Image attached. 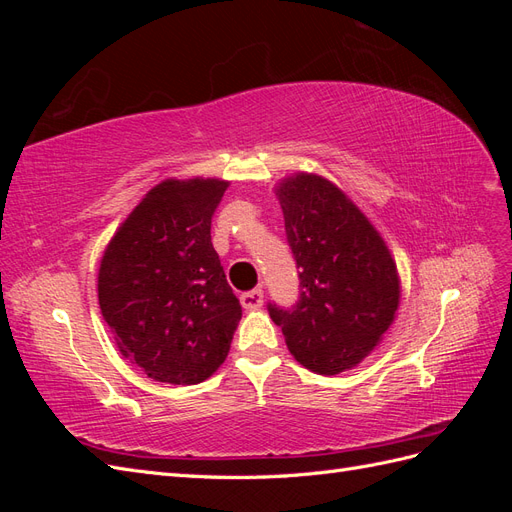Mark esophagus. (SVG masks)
I'll use <instances>...</instances> for the list:
<instances>
[{
    "instance_id": "1",
    "label": "esophagus",
    "mask_w": 512,
    "mask_h": 512,
    "mask_svg": "<svg viewBox=\"0 0 512 512\" xmlns=\"http://www.w3.org/2000/svg\"><path fill=\"white\" fill-rule=\"evenodd\" d=\"M262 303H265V292H262L260 288H254L250 292L241 294V305L245 309H258V307H262Z\"/></svg>"
}]
</instances>
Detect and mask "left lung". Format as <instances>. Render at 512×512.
Here are the masks:
<instances>
[{
	"instance_id": "obj_1",
	"label": "left lung",
	"mask_w": 512,
	"mask_h": 512,
	"mask_svg": "<svg viewBox=\"0 0 512 512\" xmlns=\"http://www.w3.org/2000/svg\"><path fill=\"white\" fill-rule=\"evenodd\" d=\"M275 192L301 297L292 309L269 303V314L294 359L333 376L359 365L393 324L397 265L374 224L329 179L297 173Z\"/></svg>"
}]
</instances>
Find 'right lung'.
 I'll return each mask as SVG.
<instances>
[{
  "label": "right lung",
  "instance_id": "right-lung-1",
  "mask_svg": "<svg viewBox=\"0 0 512 512\" xmlns=\"http://www.w3.org/2000/svg\"><path fill=\"white\" fill-rule=\"evenodd\" d=\"M222 179H166L134 207L98 273V301L119 352L147 378L198 384L228 356L241 320L211 243Z\"/></svg>",
  "mask_w": 512,
  "mask_h": 512
}]
</instances>
